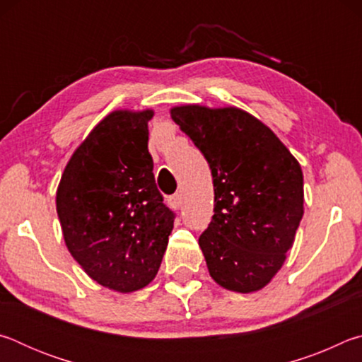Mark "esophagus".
<instances>
[{"instance_id":"obj_1","label":"esophagus","mask_w":362,"mask_h":362,"mask_svg":"<svg viewBox=\"0 0 362 362\" xmlns=\"http://www.w3.org/2000/svg\"><path fill=\"white\" fill-rule=\"evenodd\" d=\"M168 204H169L170 207H173V209H180V206H182L180 194L175 193V194H173V196H169V198H168Z\"/></svg>"}]
</instances>
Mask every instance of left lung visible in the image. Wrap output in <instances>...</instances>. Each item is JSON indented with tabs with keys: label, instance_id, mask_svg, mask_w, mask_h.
I'll list each match as a JSON object with an SVG mask.
<instances>
[{
	"label": "left lung",
	"instance_id": "left-lung-1",
	"mask_svg": "<svg viewBox=\"0 0 362 362\" xmlns=\"http://www.w3.org/2000/svg\"><path fill=\"white\" fill-rule=\"evenodd\" d=\"M170 116L212 173L214 216L199 236L209 274L228 291L262 289L283 267L303 217L302 168L240 108L183 105Z\"/></svg>",
	"mask_w": 362,
	"mask_h": 362
}]
</instances>
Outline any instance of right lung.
Here are the masks:
<instances>
[{"mask_svg": "<svg viewBox=\"0 0 362 362\" xmlns=\"http://www.w3.org/2000/svg\"><path fill=\"white\" fill-rule=\"evenodd\" d=\"M151 118V110L105 116L73 153L57 188V216L73 259L118 292L151 283L174 228L175 214L153 175Z\"/></svg>", "mask_w": 362, "mask_h": 362, "instance_id": "1", "label": "right lung"}]
</instances>
